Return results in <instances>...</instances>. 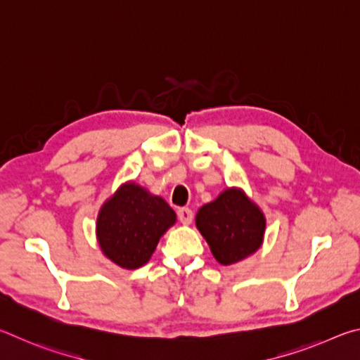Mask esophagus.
Returning <instances> with one entry per match:
<instances>
[{
	"instance_id": "34e87169",
	"label": "esophagus",
	"mask_w": 360,
	"mask_h": 360,
	"mask_svg": "<svg viewBox=\"0 0 360 360\" xmlns=\"http://www.w3.org/2000/svg\"><path fill=\"white\" fill-rule=\"evenodd\" d=\"M178 217H179V221H181L182 224L188 225V224H192L193 212H192V210H188V208H179V210H178Z\"/></svg>"
}]
</instances>
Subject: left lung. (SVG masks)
I'll return each mask as SVG.
<instances>
[{
    "label": "left lung",
    "instance_id": "obj_1",
    "mask_svg": "<svg viewBox=\"0 0 360 360\" xmlns=\"http://www.w3.org/2000/svg\"><path fill=\"white\" fill-rule=\"evenodd\" d=\"M195 224L222 265L236 264L257 251L266 225L259 206L236 187L225 188L214 202L203 205Z\"/></svg>",
    "mask_w": 360,
    "mask_h": 360
}]
</instances>
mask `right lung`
Instances as JSON below:
<instances>
[{
  "label": "right lung",
  "instance_id": "right-lung-1",
  "mask_svg": "<svg viewBox=\"0 0 360 360\" xmlns=\"http://www.w3.org/2000/svg\"><path fill=\"white\" fill-rule=\"evenodd\" d=\"M174 222L176 212L165 200L135 182H125L101 206L96 238L109 260L135 270L148 264L158 240Z\"/></svg>",
  "mask_w": 360,
  "mask_h": 360
}]
</instances>
